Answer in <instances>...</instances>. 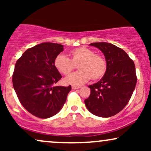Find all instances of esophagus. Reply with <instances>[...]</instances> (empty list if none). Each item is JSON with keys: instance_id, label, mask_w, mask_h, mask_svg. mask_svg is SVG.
<instances>
[{"instance_id": "1", "label": "esophagus", "mask_w": 151, "mask_h": 151, "mask_svg": "<svg viewBox=\"0 0 151 151\" xmlns=\"http://www.w3.org/2000/svg\"><path fill=\"white\" fill-rule=\"evenodd\" d=\"M81 86H75V85H72V88L73 89H79V88H80Z\"/></svg>"}]
</instances>
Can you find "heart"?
Listing matches in <instances>:
<instances>
[{"mask_svg":"<svg viewBox=\"0 0 151 151\" xmlns=\"http://www.w3.org/2000/svg\"><path fill=\"white\" fill-rule=\"evenodd\" d=\"M69 57L60 54L54 61V66L60 73L69 75L78 65L80 70L64 79L68 84L80 85L91 79L98 81L105 75L107 70V62L104 57L95 54L92 50L86 47L74 48L69 52Z\"/></svg>","mask_w":151,"mask_h":151,"instance_id":"heart-1","label":"heart"}]
</instances>
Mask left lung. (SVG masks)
<instances>
[{
	"mask_svg": "<svg viewBox=\"0 0 151 151\" xmlns=\"http://www.w3.org/2000/svg\"><path fill=\"white\" fill-rule=\"evenodd\" d=\"M103 52L107 62L105 75L89 86V97L84 100L88 110L99 117H111L129 103L137 82L134 62L124 50L108 42H93Z\"/></svg>",
	"mask_w": 151,
	"mask_h": 151,
	"instance_id": "obj_1",
	"label": "left lung"
}]
</instances>
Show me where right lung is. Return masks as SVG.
<instances>
[{"instance_id": "add662e5", "label": "right lung", "mask_w": 151, "mask_h": 151, "mask_svg": "<svg viewBox=\"0 0 151 151\" xmlns=\"http://www.w3.org/2000/svg\"><path fill=\"white\" fill-rule=\"evenodd\" d=\"M63 45L43 42L29 48L15 64L13 84L22 106L40 119L53 116L61 110L71 91L68 86H53L62 78L54 66Z\"/></svg>"}]
</instances>
